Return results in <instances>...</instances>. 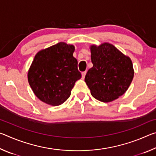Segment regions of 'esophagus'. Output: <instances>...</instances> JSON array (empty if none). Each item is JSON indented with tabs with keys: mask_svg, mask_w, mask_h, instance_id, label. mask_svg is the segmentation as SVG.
<instances>
[{
	"mask_svg": "<svg viewBox=\"0 0 156 156\" xmlns=\"http://www.w3.org/2000/svg\"><path fill=\"white\" fill-rule=\"evenodd\" d=\"M86 73H87V72H86V71H85V72H83V73H82V77H83V78H84V77H85Z\"/></svg>",
	"mask_w": 156,
	"mask_h": 156,
	"instance_id": "obj_1",
	"label": "esophagus"
}]
</instances>
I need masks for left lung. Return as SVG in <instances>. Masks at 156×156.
<instances>
[{
	"label": "left lung",
	"instance_id": "8db88e82",
	"mask_svg": "<svg viewBox=\"0 0 156 156\" xmlns=\"http://www.w3.org/2000/svg\"><path fill=\"white\" fill-rule=\"evenodd\" d=\"M91 62L84 81L92 96L109 102L125 93L133 78L131 59L109 43L91 47Z\"/></svg>",
	"mask_w": 156,
	"mask_h": 156
}]
</instances>
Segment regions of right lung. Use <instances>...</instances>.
Masks as SVG:
<instances>
[{
  "mask_svg": "<svg viewBox=\"0 0 156 156\" xmlns=\"http://www.w3.org/2000/svg\"><path fill=\"white\" fill-rule=\"evenodd\" d=\"M74 47L65 43L39 51L28 72V81L36 96L45 103L58 106L67 100L81 78Z\"/></svg>",
  "mask_w": 156,
  "mask_h": 156,
  "instance_id": "1",
  "label": "right lung"
}]
</instances>
